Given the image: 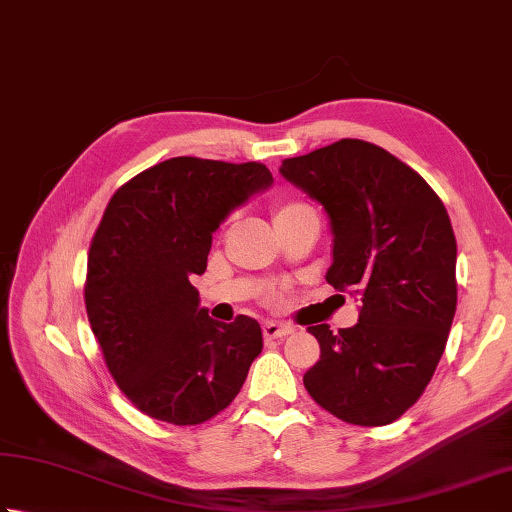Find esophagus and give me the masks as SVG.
<instances>
[{
  "mask_svg": "<svg viewBox=\"0 0 512 512\" xmlns=\"http://www.w3.org/2000/svg\"><path fill=\"white\" fill-rule=\"evenodd\" d=\"M293 330H295L293 326L282 324V322H273V319H270V322L264 324V337L266 339H279V337L290 335V333H293Z\"/></svg>",
  "mask_w": 512,
  "mask_h": 512,
  "instance_id": "obj_1",
  "label": "esophagus"
}]
</instances>
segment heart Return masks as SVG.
I'll return each mask as SVG.
<instances>
[{
    "mask_svg": "<svg viewBox=\"0 0 512 512\" xmlns=\"http://www.w3.org/2000/svg\"><path fill=\"white\" fill-rule=\"evenodd\" d=\"M308 206H304V204H297V202H286V204H279L277 208H275V222L277 219H282V217H288V215H293V213H297V210H306Z\"/></svg>",
    "mask_w": 512,
    "mask_h": 512,
    "instance_id": "heart-1",
    "label": "heart"
}]
</instances>
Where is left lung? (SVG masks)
I'll return each instance as SVG.
<instances>
[{
	"label": "left lung",
	"instance_id": "left-lung-1",
	"mask_svg": "<svg viewBox=\"0 0 512 512\" xmlns=\"http://www.w3.org/2000/svg\"><path fill=\"white\" fill-rule=\"evenodd\" d=\"M279 173L324 208L326 282L359 302L353 328H308L322 355L304 386L342 422L386 426L424 393L446 348L457 308L450 217L413 168L362 139L284 159Z\"/></svg>",
	"mask_w": 512,
	"mask_h": 512
}]
</instances>
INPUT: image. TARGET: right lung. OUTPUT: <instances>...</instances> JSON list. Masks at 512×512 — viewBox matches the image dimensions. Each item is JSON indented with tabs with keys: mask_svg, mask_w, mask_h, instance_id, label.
I'll return each mask as SVG.
<instances>
[{
	"mask_svg": "<svg viewBox=\"0 0 512 512\" xmlns=\"http://www.w3.org/2000/svg\"><path fill=\"white\" fill-rule=\"evenodd\" d=\"M270 186L264 164L173 157L110 197L88 253L86 310L110 375L148 417L206 422L262 353L257 319L208 317L193 279L215 230Z\"/></svg>",
	"mask_w": 512,
	"mask_h": 512,
	"instance_id": "1",
	"label": "right lung"
}]
</instances>
